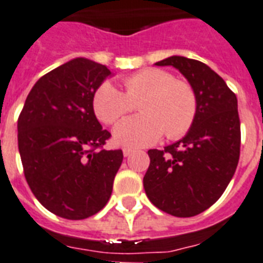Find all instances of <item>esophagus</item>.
Returning <instances> with one entry per match:
<instances>
[{
  "label": "esophagus",
  "mask_w": 263,
  "mask_h": 263,
  "mask_svg": "<svg viewBox=\"0 0 263 263\" xmlns=\"http://www.w3.org/2000/svg\"><path fill=\"white\" fill-rule=\"evenodd\" d=\"M133 149H132V147H123V156H125V157H129L130 155H132V153H133Z\"/></svg>",
  "instance_id": "34e87169"
}]
</instances>
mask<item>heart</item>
<instances>
[{
    "instance_id": "1",
    "label": "heart",
    "mask_w": 263,
    "mask_h": 263,
    "mask_svg": "<svg viewBox=\"0 0 263 263\" xmlns=\"http://www.w3.org/2000/svg\"><path fill=\"white\" fill-rule=\"evenodd\" d=\"M123 91L111 82L102 83L92 97L97 118L111 125L132 111L140 99L142 116L123 119L112 130L117 145L142 147L155 144L165 133L177 140L191 129L196 117L197 101L194 88L172 73L160 68H146L125 79Z\"/></svg>"
}]
</instances>
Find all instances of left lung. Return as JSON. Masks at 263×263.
<instances>
[{
  "instance_id": "obj_1",
  "label": "left lung",
  "mask_w": 263,
  "mask_h": 263,
  "mask_svg": "<svg viewBox=\"0 0 263 263\" xmlns=\"http://www.w3.org/2000/svg\"><path fill=\"white\" fill-rule=\"evenodd\" d=\"M155 66H172L196 95L191 129L164 151L151 149L144 176L146 196L161 211L190 218L205 211L222 196L235 173L240 152L238 101L224 80L207 64L171 56Z\"/></svg>"
}]
</instances>
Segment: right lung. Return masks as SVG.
Returning a JSON list of instances; mask_svg holds the SVG:
<instances>
[{"label":"right lung","instance_id":"obj_1","mask_svg":"<svg viewBox=\"0 0 263 263\" xmlns=\"http://www.w3.org/2000/svg\"><path fill=\"white\" fill-rule=\"evenodd\" d=\"M106 66L77 58L34 83L17 122L25 179L41 204L71 220L92 216L111 196L122 151H97L111 134L92 108Z\"/></svg>","mask_w":263,"mask_h":263}]
</instances>
